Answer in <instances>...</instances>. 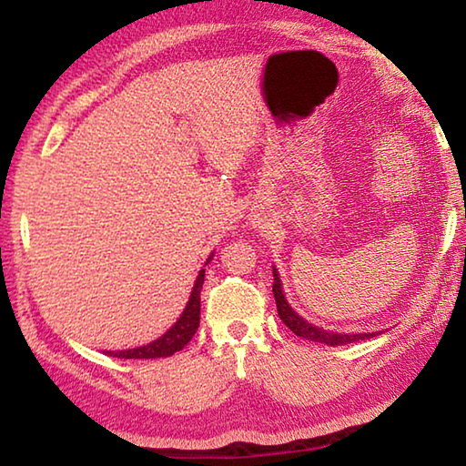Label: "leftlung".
Masks as SVG:
<instances>
[{
  "instance_id": "obj_1",
  "label": "left lung",
  "mask_w": 466,
  "mask_h": 466,
  "mask_svg": "<svg viewBox=\"0 0 466 466\" xmlns=\"http://www.w3.org/2000/svg\"><path fill=\"white\" fill-rule=\"evenodd\" d=\"M273 296H275V304H278V314L279 319L286 322V327L296 333L298 337L309 339V341H317V343H327V345H347L353 341H361V339H370L374 337V333H356V335H341V333H329L325 329L312 327L310 322H306L304 319H299L298 314L291 310V306L286 302V296L281 291V281L279 275L273 267Z\"/></svg>"
}]
</instances>
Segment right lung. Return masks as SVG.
Wrapping results in <instances>:
<instances>
[{
    "mask_svg": "<svg viewBox=\"0 0 466 466\" xmlns=\"http://www.w3.org/2000/svg\"><path fill=\"white\" fill-rule=\"evenodd\" d=\"M211 257L214 255H209L208 263L211 261ZM203 279H205V269L199 271V278H197V281H195V288L191 291V298H188L185 312L180 314V319L160 339H156V341L147 343L144 347H136V350L108 351V356L123 358V360H154V358H168V356H172V353L183 350V347L193 339L197 327H199Z\"/></svg>",
    "mask_w": 466,
    "mask_h": 466,
    "instance_id": "right-lung-1",
    "label": "right lung"
}]
</instances>
